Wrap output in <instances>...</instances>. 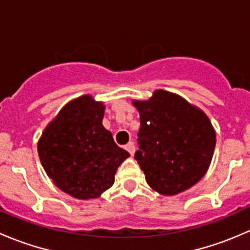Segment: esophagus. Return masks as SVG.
Here are the masks:
<instances>
[{
	"mask_svg": "<svg viewBox=\"0 0 250 250\" xmlns=\"http://www.w3.org/2000/svg\"><path fill=\"white\" fill-rule=\"evenodd\" d=\"M125 150L128 151V152L130 153V155H134V152H135V145H134V143H133V141H130V143H128L127 145L125 146Z\"/></svg>",
	"mask_w": 250,
	"mask_h": 250,
	"instance_id": "1",
	"label": "esophagus"
}]
</instances>
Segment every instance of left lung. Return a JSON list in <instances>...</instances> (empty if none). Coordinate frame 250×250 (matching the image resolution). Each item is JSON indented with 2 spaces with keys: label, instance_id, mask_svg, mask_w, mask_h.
I'll return each mask as SVG.
<instances>
[{
  "label": "left lung",
  "instance_id": "8db88e82",
  "mask_svg": "<svg viewBox=\"0 0 250 250\" xmlns=\"http://www.w3.org/2000/svg\"><path fill=\"white\" fill-rule=\"evenodd\" d=\"M140 113L135 160L152 190L174 196L203 178L216 134L208 116L183 97L163 89L148 100H133Z\"/></svg>",
  "mask_w": 250,
  "mask_h": 250
}]
</instances>
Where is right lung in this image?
<instances>
[{"mask_svg": "<svg viewBox=\"0 0 250 250\" xmlns=\"http://www.w3.org/2000/svg\"><path fill=\"white\" fill-rule=\"evenodd\" d=\"M104 112V103L81 95L48 123L37 144L47 175L58 188L78 200L100 197L129 157L103 125Z\"/></svg>", "mask_w": 250, "mask_h": 250, "instance_id": "right-lung-1", "label": "right lung"}]
</instances>
